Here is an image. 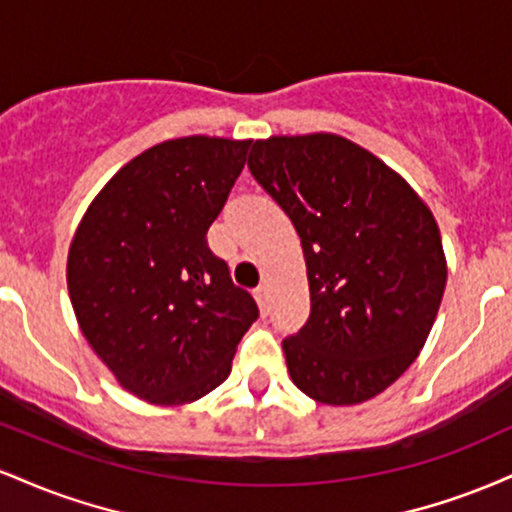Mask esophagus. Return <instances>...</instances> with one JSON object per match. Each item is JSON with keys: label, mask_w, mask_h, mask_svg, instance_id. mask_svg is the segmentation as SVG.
Segmentation results:
<instances>
[{"label": "esophagus", "mask_w": 512, "mask_h": 512, "mask_svg": "<svg viewBox=\"0 0 512 512\" xmlns=\"http://www.w3.org/2000/svg\"><path fill=\"white\" fill-rule=\"evenodd\" d=\"M255 298H257V303H260L262 313H267V310H269V289H267V286H260V289H255Z\"/></svg>", "instance_id": "1"}]
</instances>
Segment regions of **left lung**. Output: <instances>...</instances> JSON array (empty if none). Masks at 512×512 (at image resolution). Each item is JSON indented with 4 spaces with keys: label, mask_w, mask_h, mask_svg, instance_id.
I'll list each match as a JSON object with an SVG mask.
<instances>
[{
    "label": "left lung",
    "mask_w": 512,
    "mask_h": 512,
    "mask_svg": "<svg viewBox=\"0 0 512 512\" xmlns=\"http://www.w3.org/2000/svg\"><path fill=\"white\" fill-rule=\"evenodd\" d=\"M250 173L301 236L310 317L284 339L293 385L349 407L416 361L443 301L438 223L402 175L330 132L252 144Z\"/></svg>",
    "instance_id": "1"
}]
</instances>
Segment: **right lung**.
<instances>
[{
	"label": "right lung",
	"mask_w": 512,
	"mask_h": 512,
	"mask_svg": "<svg viewBox=\"0 0 512 512\" xmlns=\"http://www.w3.org/2000/svg\"><path fill=\"white\" fill-rule=\"evenodd\" d=\"M250 144L195 134L142 151L105 182L69 245L86 342L151 404L180 407L219 387L260 315L207 245Z\"/></svg>",
	"instance_id": "obj_1"
}]
</instances>
